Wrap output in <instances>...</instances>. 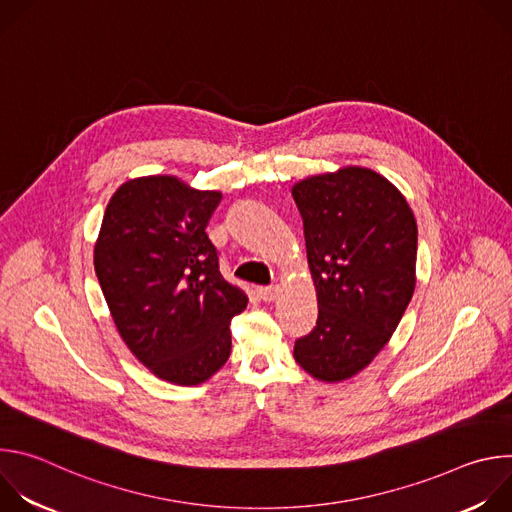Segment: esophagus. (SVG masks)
Returning <instances> with one entry per match:
<instances>
[{"mask_svg":"<svg viewBox=\"0 0 512 512\" xmlns=\"http://www.w3.org/2000/svg\"><path fill=\"white\" fill-rule=\"evenodd\" d=\"M277 294H279V287H275V285L259 287V289H257V296H259L263 302H273V300L277 298Z\"/></svg>","mask_w":512,"mask_h":512,"instance_id":"obj_1","label":"esophagus"}]
</instances>
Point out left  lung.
<instances>
[{
	"mask_svg": "<svg viewBox=\"0 0 512 512\" xmlns=\"http://www.w3.org/2000/svg\"><path fill=\"white\" fill-rule=\"evenodd\" d=\"M304 218L318 298L316 328L294 358L322 383L367 369L415 291L417 223L401 190L371 168L344 166L291 186Z\"/></svg>",
	"mask_w": 512,
	"mask_h": 512,
	"instance_id": "1",
	"label": "left lung"
}]
</instances>
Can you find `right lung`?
<instances>
[{
	"mask_svg": "<svg viewBox=\"0 0 512 512\" xmlns=\"http://www.w3.org/2000/svg\"><path fill=\"white\" fill-rule=\"evenodd\" d=\"M223 194L178 176L123 182L95 241V273L119 336L158 379L194 387L223 369L247 294L218 271L206 225Z\"/></svg>",
	"mask_w": 512,
	"mask_h": 512,
	"instance_id": "1",
	"label": "right lung"
}]
</instances>
